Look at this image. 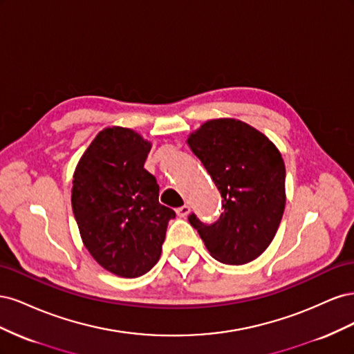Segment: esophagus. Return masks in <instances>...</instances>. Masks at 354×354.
Returning <instances> with one entry per match:
<instances>
[{
  "mask_svg": "<svg viewBox=\"0 0 354 354\" xmlns=\"http://www.w3.org/2000/svg\"><path fill=\"white\" fill-rule=\"evenodd\" d=\"M176 212H177L178 217H186L187 214L190 212V207H189V205H181V207H178V208L176 209Z\"/></svg>",
  "mask_w": 354,
  "mask_h": 354,
  "instance_id": "1",
  "label": "esophagus"
}]
</instances>
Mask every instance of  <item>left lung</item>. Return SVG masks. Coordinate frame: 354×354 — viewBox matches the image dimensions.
<instances>
[{
  "instance_id": "obj_1",
  "label": "left lung",
  "mask_w": 354,
  "mask_h": 354,
  "mask_svg": "<svg viewBox=\"0 0 354 354\" xmlns=\"http://www.w3.org/2000/svg\"><path fill=\"white\" fill-rule=\"evenodd\" d=\"M187 143L220 190L221 216L211 224L194 212V226L214 259L239 266L255 260L273 241L285 209V164L260 131L236 120H212Z\"/></svg>"
}]
</instances>
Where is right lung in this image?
Wrapping results in <instances>:
<instances>
[{
	"instance_id": "right-lung-1",
	"label": "right lung",
	"mask_w": 354,
	"mask_h": 354,
	"mask_svg": "<svg viewBox=\"0 0 354 354\" xmlns=\"http://www.w3.org/2000/svg\"><path fill=\"white\" fill-rule=\"evenodd\" d=\"M151 143L133 130L106 128L73 174L72 209L85 248L103 269L138 277L158 263L176 212L160 205L156 178L145 169Z\"/></svg>"
}]
</instances>
